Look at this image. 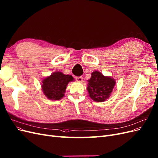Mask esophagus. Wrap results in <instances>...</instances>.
<instances>
[{
    "label": "esophagus",
    "instance_id": "esophagus-1",
    "mask_svg": "<svg viewBox=\"0 0 158 158\" xmlns=\"http://www.w3.org/2000/svg\"><path fill=\"white\" fill-rule=\"evenodd\" d=\"M83 80V78L82 76H78V77H76V80L77 81V82H82Z\"/></svg>",
    "mask_w": 158,
    "mask_h": 158
}]
</instances>
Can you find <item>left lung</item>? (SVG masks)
Masks as SVG:
<instances>
[{
    "label": "left lung",
    "instance_id": "obj_1",
    "mask_svg": "<svg viewBox=\"0 0 158 158\" xmlns=\"http://www.w3.org/2000/svg\"><path fill=\"white\" fill-rule=\"evenodd\" d=\"M88 82L87 90L89 97L97 102H103L107 99L116 83L113 78L103 76L99 71L93 72Z\"/></svg>",
    "mask_w": 158,
    "mask_h": 158
}]
</instances>
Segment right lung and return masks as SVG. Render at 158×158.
<instances>
[{
  "label": "right lung",
  "mask_w": 158,
  "mask_h": 158,
  "mask_svg": "<svg viewBox=\"0 0 158 158\" xmlns=\"http://www.w3.org/2000/svg\"><path fill=\"white\" fill-rule=\"evenodd\" d=\"M71 75H66L61 72H55L43 80L42 91L45 96L52 100H59L63 98L68 84L73 81Z\"/></svg>",
  "instance_id": "add662e5"
}]
</instances>
